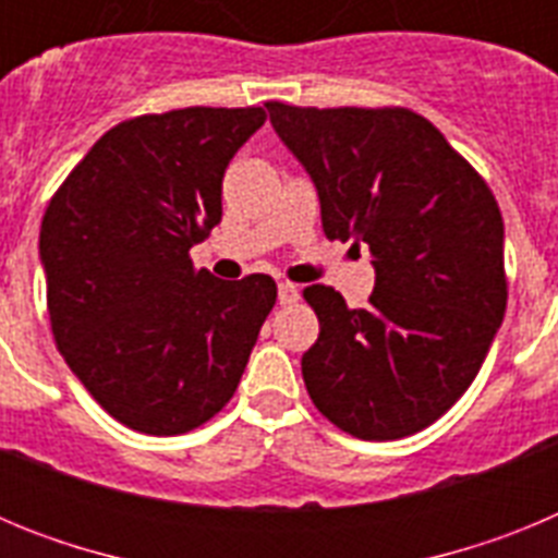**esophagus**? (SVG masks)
Returning <instances> with one entry per match:
<instances>
[{
	"label": "esophagus",
	"mask_w": 558,
	"mask_h": 558,
	"mask_svg": "<svg viewBox=\"0 0 558 558\" xmlns=\"http://www.w3.org/2000/svg\"><path fill=\"white\" fill-rule=\"evenodd\" d=\"M299 288H295V284H290V282H282L279 284V304H295L299 302Z\"/></svg>",
	"instance_id": "1"
}]
</instances>
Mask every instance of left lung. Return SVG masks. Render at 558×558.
Here are the masks:
<instances>
[{
    "instance_id": "8db88e82",
    "label": "left lung",
    "mask_w": 558,
    "mask_h": 558,
    "mask_svg": "<svg viewBox=\"0 0 558 558\" xmlns=\"http://www.w3.org/2000/svg\"><path fill=\"white\" fill-rule=\"evenodd\" d=\"M265 106L313 179L324 234L366 243L374 265L366 310L304 290L322 324L302 357L310 399L363 441L425 430L472 386L506 313L495 195L408 108Z\"/></svg>"
}]
</instances>
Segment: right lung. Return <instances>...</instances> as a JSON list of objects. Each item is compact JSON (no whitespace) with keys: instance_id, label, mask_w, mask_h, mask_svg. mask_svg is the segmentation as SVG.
I'll return each instance as SVG.
<instances>
[{"instance_id":"1","label":"right lung","mask_w":558,"mask_h":558,"mask_svg":"<svg viewBox=\"0 0 558 558\" xmlns=\"http://www.w3.org/2000/svg\"><path fill=\"white\" fill-rule=\"evenodd\" d=\"M263 108H179L120 122L69 172L38 254L58 352L131 430L179 436L234 397L276 282H223L190 248L223 218L234 153Z\"/></svg>"}]
</instances>
